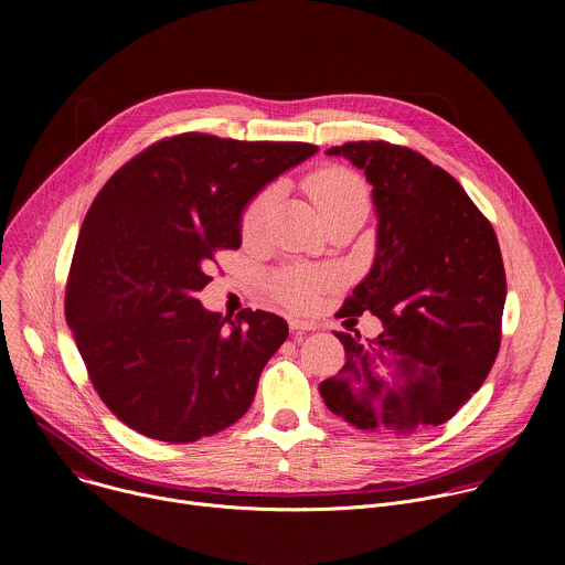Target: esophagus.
<instances>
[{
  "label": "esophagus",
  "mask_w": 565,
  "mask_h": 565,
  "mask_svg": "<svg viewBox=\"0 0 565 565\" xmlns=\"http://www.w3.org/2000/svg\"><path fill=\"white\" fill-rule=\"evenodd\" d=\"M288 327L292 333H303V331H315V324L308 319H299V317H290Z\"/></svg>",
  "instance_id": "obj_1"
}]
</instances>
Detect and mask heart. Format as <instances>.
I'll return each instance as SVG.
<instances>
[{
	"label": "heart",
	"instance_id": "heart-1",
	"mask_svg": "<svg viewBox=\"0 0 565 565\" xmlns=\"http://www.w3.org/2000/svg\"><path fill=\"white\" fill-rule=\"evenodd\" d=\"M306 194L315 203V207L321 212V216H329L333 210L351 203V201H366V188L358 174L344 168H324L312 172L303 181ZM273 194L266 190L257 194L241 216V232L246 238L257 236L262 230L266 214L270 210ZM338 284V277L329 270H317V268H303V266H290L279 270L273 281V295L295 308V310H308L317 303L319 295L333 288Z\"/></svg>",
	"mask_w": 565,
	"mask_h": 565
}]
</instances>
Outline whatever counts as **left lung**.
I'll use <instances>...</instances> for the list:
<instances>
[{"label":"left lung","mask_w":565,"mask_h":565,"mask_svg":"<svg viewBox=\"0 0 565 565\" xmlns=\"http://www.w3.org/2000/svg\"><path fill=\"white\" fill-rule=\"evenodd\" d=\"M373 185L377 253L338 317L373 312L382 333H335L347 364L319 384L362 431L438 427L486 382L501 347L505 270L492 223L423 153L384 140L331 147Z\"/></svg>","instance_id":"left-lung-1"}]
</instances>
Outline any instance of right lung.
<instances>
[{
  "label": "right lung",
  "mask_w": 565,
  "mask_h": 565,
  "mask_svg": "<svg viewBox=\"0 0 565 565\" xmlns=\"http://www.w3.org/2000/svg\"><path fill=\"white\" fill-rule=\"evenodd\" d=\"M317 151L308 142L163 138L94 199L75 244L64 315L89 380L134 431L172 445L244 416L286 319L196 299L218 250L241 246L238 218L270 181Z\"/></svg>",
  "instance_id": "right-lung-1"
}]
</instances>
